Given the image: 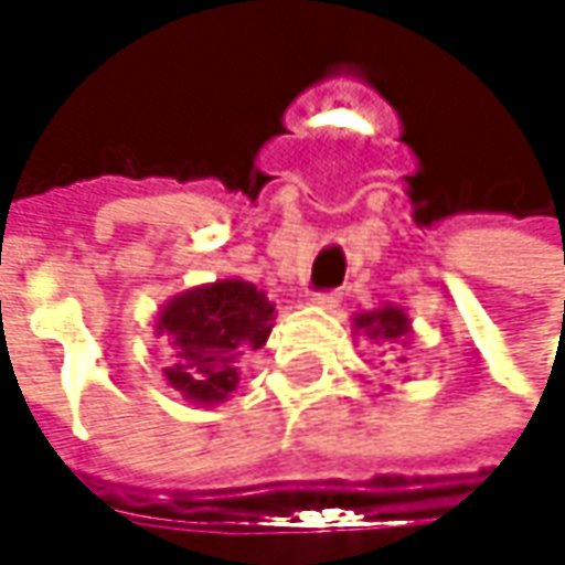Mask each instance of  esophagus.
Returning a JSON list of instances; mask_svg holds the SVG:
<instances>
[{
  "instance_id": "esophagus-1",
  "label": "esophagus",
  "mask_w": 565,
  "mask_h": 565,
  "mask_svg": "<svg viewBox=\"0 0 565 565\" xmlns=\"http://www.w3.org/2000/svg\"><path fill=\"white\" fill-rule=\"evenodd\" d=\"M310 303H317L320 310H333V307H340V290H317V294H310Z\"/></svg>"
}]
</instances>
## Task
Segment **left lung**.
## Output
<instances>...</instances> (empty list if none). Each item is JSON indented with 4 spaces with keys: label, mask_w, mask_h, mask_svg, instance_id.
<instances>
[{
    "label": "left lung",
    "mask_w": 565,
    "mask_h": 565,
    "mask_svg": "<svg viewBox=\"0 0 565 565\" xmlns=\"http://www.w3.org/2000/svg\"><path fill=\"white\" fill-rule=\"evenodd\" d=\"M353 327H356V333H366L370 340H390V343L405 340L408 330H412L405 310H402V307H393V303H386V307H380V310H363V313H356V317H353Z\"/></svg>",
    "instance_id": "1"
}]
</instances>
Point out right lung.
<instances>
[{"instance_id": "obj_1", "label": "right lung", "mask_w": 565, "mask_h": 565, "mask_svg": "<svg viewBox=\"0 0 565 565\" xmlns=\"http://www.w3.org/2000/svg\"><path fill=\"white\" fill-rule=\"evenodd\" d=\"M275 303L255 284H202L175 294L157 317V333L170 343L167 383L195 405H218L238 386L242 356L268 343Z\"/></svg>"}]
</instances>
